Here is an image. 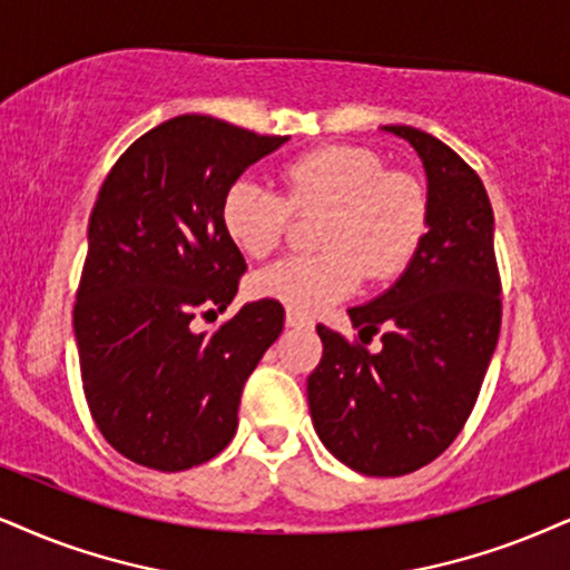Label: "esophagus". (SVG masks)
Here are the masks:
<instances>
[{"label": "esophagus", "mask_w": 570, "mask_h": 570, "mask_svg": "<svg viewBox=\"0 0 570 570\" xmlns=\"http://www.w3.org/2000/svg\"><path fill=\"white\" fill-rule=\"evenodd\" d=\"M286 326L289 328H313V321L307 315L297 313V309H286Z\"/></svg>", "instance_id": "1"}]
</instances>
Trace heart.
<instances>
[{
    "mask_svg": "<svg viewBox=\"0 0 570 570\" xmlns=\"http://www.w3.org/2000/svg\"><path fill=\"white\" fill-rule=\"evenodd\" d=\"M286 197L239 178L223 197V228L249 257L284 239L292 210H326L315 255H289L249 278L255 297L297 313H318L357 289L363 273L386 281L405 268L426 228V197L413 176L386 170L365 147H326L294 157L281 170Z\"/></svg>",
    "mask_w": 570,
    "mask_h": 570,
    "instance_id": "heart-1",
    "label": "heart"
}]
</instances>
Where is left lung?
I'll return each instance as SVG.
<instances>
[{
  "mask_svg": "<svg viewBox=\"0 0 570 570\" xmlns=\"http://www.w3.org/2000/svg\"><path fill=\"white\" fill-rule=\"evenodd\" d=\"M384 131L421 157L429 232L397 284L347 309L360 342L381 334V352L318 326L323 357L307 402L331 455L365 476H405L442 455L476 405L500 336L502 286L476 170L426 131Z\"/></svg>",
  "mask_w": 570,
  "mask_h": 570,
  "instance_id": "obj_1",
  "label": "left lung"
}]
</instances>
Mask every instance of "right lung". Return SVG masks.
<instances>
[{"mask_svg":"<svg viewBox=\"0 0 570 570\" xmlns=\"http://www.w3.org/2000/svg\"><path fill=\"white\" fill-rule=\"evenodd\" d=\"M286 139L178 115L107 173L73 328L94 423L134 463L186 471L236 434L242 389L284 328V307L249 302L213 334L191 321L232 305L247 271L223 228L228 186Z\"/></svg>","mask_w":570,"mask_h":570,"instance_id":"right-lung-1","label":"right lung"}]
</instances>
